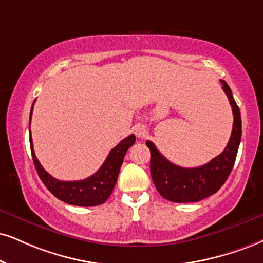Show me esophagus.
<instances>
[{
    "mask_svg": "<svg viewBox=\"0 0 263 263\" xmlns=\"http://www.w3.org/2000/svg\"><path fill=\"white\" fill-rule=\"evenodd\" d=\"M134 133L138 138H145L147 135V128L146 125L142 124V123H138V124L134 125Z\"/></svg>",
    "mask_w": 263,
    "mask_h": 263,
    "instance_id": "34e87169",
    "label": "esophagus"
}]
</instances>
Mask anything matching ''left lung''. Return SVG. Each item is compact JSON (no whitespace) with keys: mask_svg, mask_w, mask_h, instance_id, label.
<instances>
[{"mask_svg":"<svg viewBox=\"0 0 263 263\" xmlns=\"http://www.w3.org/2000/svg\"><path fill=\"white\" fill-rule=\"evenodd\" d=\"M221 83L234 116L231 139L221 155L201 167L183 168L168 161L154 142L146 141L151 152L152 180L158 193L172 202H196L211 196L221 189L234 166L241 139V116L231 87L224 80Z\"/></svg>","mask_w":263,"mask_h":263,"instance_id":"obj_1","label":"left lung"}]
</instances>
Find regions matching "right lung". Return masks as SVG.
I'll list each match as a JSON object with an SVG mask.
<instances>
[{"label":"right lung","instance_id":"1","mask_svg":"<svg viewBox=\"0 0 263 263\" xmlns=\"http://www.w3.org/2000/svg\"><path fill=\"white\" fill-rule=\"evenodd\" d=\"M32 107H34V103L31 106L30 119ZM30 119H29V125H30ZM29 140H30L32 161H34L39 177H40L42 183L45 184V186L57 199L63 201V202L74 206L89 207L101 205L111 195L113 187L116 185V181L117 178H118L123 160H124L125 152L128 151V148L132 145H134L135 135H129V137L123 139L115 148H112L108 156H107L106 161L103 162V164L100 167V170L95 174L86 178V179L74 181L58 180L51 176V174H48L44 170V167L41 166V163L36 158V155H35L34 147H32L31 134L29 135Z\"/></svg>","mask_w":263,"mask_h":263}]
</instances>
